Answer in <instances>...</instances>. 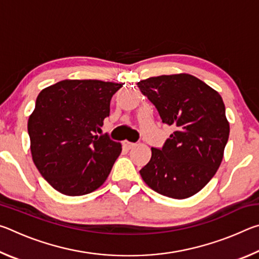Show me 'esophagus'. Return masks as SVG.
<instances>
[{
  "mask_svg": "<svg viewBox=\"0 0 259 259\" xmlns=\"http://www.w3.org/2000/svg\"><path fill=\"white\" fill-rule=\"evenodd\" d=\"M122 145H123V147L126 148V150H130V148H133L135 146V144L129 142V140H123V142H122Z\"/></svg>",
  "mask_w": 259,
  "mask_h": 259,
  "instance_id": "esophagus-1",
  "label": "esophagus"
}]
</instances>
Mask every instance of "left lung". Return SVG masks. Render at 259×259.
<instances>
[{"mask_svg": "<svg viewBox=\"0 0 259 259\" xmlns=\"http://www.w3.org/2000/svg\"><path fill=\"white\" fill-rule=\"evenodd\" d=\"M140 93L175 129L162 150L140 170L143 181L164 196L187 199L210 182L221 165L230 135L225 105L216 90L186 73L146 78Z\"/></svg>", "mask_w": 259, "mask_h": 259, "instance_id": "left-lung-1", "label": "left lung"}]
</instances>
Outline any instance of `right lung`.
<instances>
[{"instance_id":"obj_1","label":"right lung","mask_w":259,"mask_h":259,"mask_svg":"<svg viewBox=\"0 0 259 259\" xmlns=\"http://www.w3.org/2000/svg\"><path fill=\"white\" fill-rule=\"evenodd\" d=\"M122 83L63 80L38 94L28 117L30 153L43 178L61 194L84 195L106 181L120 143L95 135Z\"/></svg>"}]
</instances>
